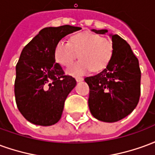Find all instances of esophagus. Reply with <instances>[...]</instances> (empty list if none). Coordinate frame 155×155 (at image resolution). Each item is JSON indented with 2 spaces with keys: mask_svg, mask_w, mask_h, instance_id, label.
Returning a JSON list of instances; mask_svg holds the SVG:
<instances>
[{
  "mask_svg": "<svg viewBox=\"0 0 155 155\" xmlns=\"http://www.w3.org/2000/svg\"><path fill=\"white\" fill-rule=\"evenodd\" d=\"M75 80H76V81H77V82H80V81H83L84 79H83L82 77H76L75 78Z\"/></svg>",
  "mask_w": 155,
  "mask_h": 155,
  "instance_id": "obj_1",
  "label": "esophagus"
}]
</instances>
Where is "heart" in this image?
I'll return each mask as SVG.
<instances>
[{
    "label": "heart",
    "mask_w": 155,
    "mask_h": 155,
    "mask_svg": "<svg viewBox=\"0 0 155 155\" xmlns=\"http://www.w3.org/2000/svg\"><path fill=\"white\" fill-rule=\"evenodd\" d=\"M114 52L111 40L98 34L84 31L72 35L70 42L60 41L54 47V58L59 64L70 66L78 54L81 60L67 70L74 76L87 74L92 70L101 71L110 63Z\"/></svg>",
    "instance_id": "obj_1"
}]
</instances>
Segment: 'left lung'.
<instances>
[{"label": "left lung", "mask_w": 155, "mask_h": 155, "mask_svg": "<svg viewBox=\"0 0 155 155\" xmlns=\"http://www.w3.org/2000/svg\"><path fill=\"white\" fill-rule=\"evenodd\" d=\"M105 34L107 30H94ZM114 52L110 63L101 73L86 77L90 87L89 108L101 121L116 122L132 112L140 96L141 71L139 61L130 45L118 35H110Z\"/></svg>", "instance_id": "1"}]
</instances>
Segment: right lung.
Wrapping results in <instances>:
<instances>
[{
    "label": "right lung",
    "mask_w": 155,
    "mask_h": 155,
    "mask_svg": "<svg viewBox=\"0 0 155 155\" xmlns=\"http://www.w3.org/2000/svg\"><path fill=\"white\" fill-rule=\"evenodd\" d=\"M81 27H45L22 50L16 64L15 97L19 111L29 122L50 126L61 120L64 101L76 81L55 63L54 47Z\"/></svg>",
    "instance_id": "right-lung-1"
}]
</instances>
